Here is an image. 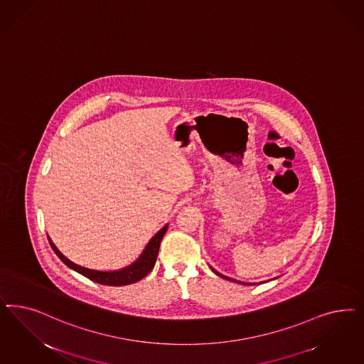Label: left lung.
Returning a JSON list of instances; mask_svg holds the SVG:
<instances>
[{"mask_svg":"<svg viewBox=\"0 0 364 364\" xmlns=\"http://www.w3.org/2000/svg\"><path fill=\"white\" fill-rule=\"evenodd\" d=\"M213 272H215V270L213 269ZM220 277H223V279H226V280H230V282H240V284H245V285H255V284H247V282H237V280H233V279H229V277H226V276H223V274H221V273H218V272H215Z\"/></svg>","mask_w":364,"mask_h":364,"instance_id":"left-lung-1","label":"left lung"}]
</instances>
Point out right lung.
I'll return each mask as SVG.
<instances>
[{
	"label": "right lung",
	"mask_w": 364,
	"mask_h": 364,
	"mask_svg": "<svg viewBox=\"0 0 364 364\" xmlns=\"http://www.w3.org/2000/svg\"><path fill=\"white\" fill-rule=\"evenodd\" d=\"M167 228L168 226L166 225L156 235H154L151 241L147 244V247L143 250L141 257L138 258L134 264H131L129 267L124 268V269L114 270V272L88 269V268H84V267H80L77 264H73L68 258L64 257L60 253L59 249L55 247V244L50 241L49 237H48V240H49V244L53 249V252L58 255V257L67 267H70V269L76 270L77 273H80L82 276H85L87 279L92 280V282H99V284H103V285L119 287V285H129L132 282H139L144 276H147L151 272L154 265H155V261H156V256H158V252H159L162 238H164V233L167 232Z\"/></svg>",
	"instance_id": "obj_1"
}]
</instances>
